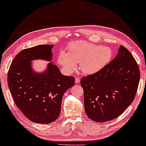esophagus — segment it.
Returning a JSON list of instances; mask_svg holds the SVG:
<instances>
[{"instance_id": "esophagus-1", "label": "esophagus", "mask_w": 146, "mask_h": 146, "mask_svg": "<svg viewBox=\"0 0 146 146\" xmlns=\"http://www.w3.org/2000/svg\"><path fill=\"white\" fill-rule=\"evenodd\" d=\"M75 82H76V83H79L80 82V79L78 77L76 78V79H75Z\"/></svg>"}]
</instances>
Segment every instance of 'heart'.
I'll return each mask as SVG.
<instances>
[{"label":"heart","mask_w":146,"mask_h":146,"mask_svg":"<svg viewBox=\"0 0 146 146\" xmlns=\"http://www.w3.org/2000/svg\"><path fill=\"white\" fill-rule=\"evenodd\" d=\"M113 56L111 48L87 41L71 42L68 46V53L61 51L57 62L64 71L71 73L80 63V68L85 74H92L104 68Z\"/></svg>","instance_id":"heart-1"}]
</instances>
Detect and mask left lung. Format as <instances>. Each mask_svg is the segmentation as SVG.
<instances>
[{"instance_id": "1", "label": "left lung", "mask_w": 146, "mask_h": 146, "mask_svg": "<svg viewBox=\"0 0 146 146\" xmlns=\"http://www.w3.org/2000/svg\"><path fill=\"white\" fill-rule=\"evenodd\" d=\"M140 77L137 61L121 45L113 61L98 72L81 80L87 116L96 122L118 117L135 99Z\"/></svg>"}]
</instances>
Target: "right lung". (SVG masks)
Segmentation results:
<instances>
[{"label": "right lung", "mask_w": 146, "mask_h": 146, "mask_svg": "<svg viewBox=\"0 0 146 146\" xmlns=\"http://www.w3.org/2000/svg\"><path fill=\"white\" fill-rule=\"evenodd\" d=\"M53 45L24 49L11 62L8 84L17 107L33 122L48 124L59 118L63 96L75 83L74 76L62 75L52 63L43 73L32 71L30 61L51 60Z\"/></svg>", "instance_id": "1"}]
</instances>
